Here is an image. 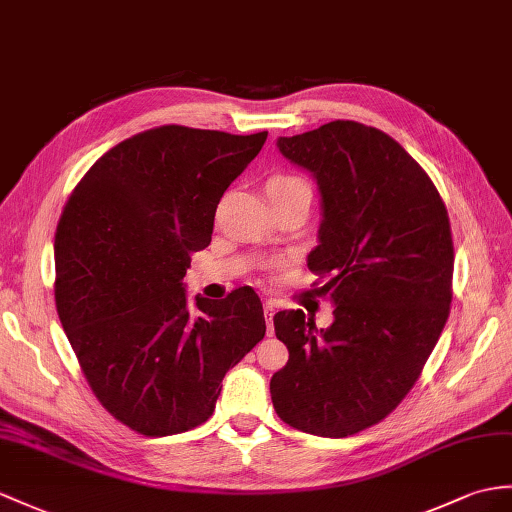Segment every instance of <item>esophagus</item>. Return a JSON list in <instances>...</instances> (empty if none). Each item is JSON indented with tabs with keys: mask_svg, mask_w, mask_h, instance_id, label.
I'll use <instances>...</instances> for the list:
<instances>
[{
	"mask_svg": "<svg viewBox=\"0 0 512 512\" xmlns=\"http://www.w3.org/2000/svg\"><path fill=\"white\" fill-rule=\"evenodd\" d=\"M276 302H265V317H267V334H273V315H276Z\"/></svg>",
	"mask_w": 512,
	"mask_h": 512,
	"instance_id": "obj_1",
	"label": "esophagus"
}]
</instances>
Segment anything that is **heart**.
<instances>
[{
  "mask_svg": "<svg viewBox=\"0 0 512 512\" xmlns=\"http://www.w3.org/2000/svg\"><path fill=\"white\" fill-rule=\"evenodd\" d=\"M267 193H310L308 184L302 178H295V176H273L267 182Z\"/></svg>",
  "mask_w": 512,
  "mask_h": 512,
  "instance_id": "obj_1",
  "label": "heart"
}]
</instances>
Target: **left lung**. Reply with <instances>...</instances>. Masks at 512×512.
Listing matches in <instances>:
<instances>
[{
    "label": "left lung",
    "mask_w": 512,
    "mask_h": 512,
    "mask_svg": "<svg viewBox=\"0 0 512 512\" xmlns=\"http://www.w3.org/2000/svg\"><path fill=\"white\" fill-rule=\"evenodd\" d=\"M278 149L321 193L319 245L308 269L326 278L334 321L302 310L273 317L289 363L271 402L289 426L330 439L382 421L413 389L452 304L450 217L428 173L382 130L330 121Z\"/></svg>",
    "instance_id": "obj_1"
}]
</instances>
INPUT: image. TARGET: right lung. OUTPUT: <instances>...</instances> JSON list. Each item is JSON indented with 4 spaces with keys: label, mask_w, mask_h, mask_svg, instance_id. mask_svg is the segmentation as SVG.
Here are the masks:
<instances>
[{
    "label": "right lung",
    "mask_w": 512,
    "mask_h": 512,
    "mask_svg": "<svg viewBox=\"0 0 512 512\" xmlns=\"http://www.w3.org/2000/svg\"><path fill=\"white\" fill-rule=\"evenodd\" d=\"M267 141L160 126L86 171L56 230V308L86 382L145 436L197 428L228 369L263 341L252 286L186 304L191 254L210 245L221 195Z\"/></svg>",
    "instance_id": "obj_1"
}]
</instances>
